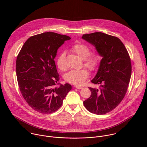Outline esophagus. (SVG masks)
<instances>
[{"mask_svg":"<svg viewBox=\"0 0 147 147\" xmlns=\"http://www.w3.org/2000/svg\"><path fill=\"white\" fill-rule=\"evenodd\" d=\"M74 87H75V88H77V89H79V90H80V89L82 88V87H81V86H75Z\"/></svg>","mask_w":147,"mask_h":147,"instance_id":"esophagus-1","label":"esophagus"}]
</instances>
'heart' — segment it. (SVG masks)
Here are the masks:
<instances>
[{"mask_svg": "<svg viewBox=\"0 0 147 147\" xmlns=\"http://www.w3.org/2000/svg\"><path fill=\"white\" fill-rule=\"evenodd\" d=\"M70 50L82 59L83 65L90 71H95L99 67L101 57L97 52H90V47L83 43H78L73 45ZM66 53L62 52L57 59V66L61 71L67 69L65 60ZM89 73L86 69L73 70L65 76V80L72 84L81 85L88 78Z\"/></svg>", "mask_w": 147, "mask_h": 147, "instance_id": "obj_1", "label": "heart"}]
</instances>
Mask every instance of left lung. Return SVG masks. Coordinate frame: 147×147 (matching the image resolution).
I'll use <instances>...</instances> for the list:
<instances>
[{"instance_id":"left-lung-1","label":"left lung","mask_w":147,"mask_h":147,"mask_svg":"<svg viewBox=\"0 0 147 147\" xmlns=\"http://www.w3.org/2000/svg\"><path fill=\"white\" fill-rule=\"evenodd\" d=\"M82 38L93 45L102 57L97 73L91 80L99 87H89L91 96L83 104L92 113L106 114L118 106L127 92L131 74L130 57L116 36L96 32L84 34Z\"/></svg>"}]
</instances>
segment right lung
I'll return each mask as SVG.
<instances>
[{
  "label": "right lung",
  "mask_w": 147,
  "mask_h": 147,
  "mask_svg": "<svg viewBox=\"0 0 147 147\" xmlns=\"http://www.w3.org/2000/svg\"><path fill=\"white\" fill-rule=\"evenodd\" d=\"M52 32L29 38L16 60V74L20 90L28 105L35 111L50 114L58 110L67 93L69 84H59V75L54 59L57 51L70 39Z\"/></svg>",
  "instance_id": "add662e5"
}]
</instances>
